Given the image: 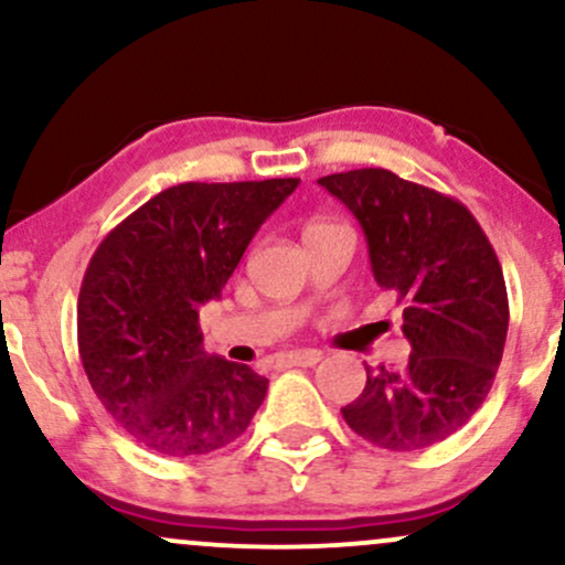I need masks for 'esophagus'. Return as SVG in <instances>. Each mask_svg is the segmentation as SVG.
Segmentation results:
<instances>
[{
  "label": "esophagus",
  "instance_id": "obj_1",
  "mask_svg": "<svg viewBox=\"0 0 565 565\" xmlns=\"http://www.w3.org/2000/svg\"><path fill=\"white\" fill-rule=\"evenodd\" d=\"M321 361L319 350H297V353L278 355V366H316Z\"/></svg>",
  "mask_w": 565,
  "mask_h": 565
}]
</instances>
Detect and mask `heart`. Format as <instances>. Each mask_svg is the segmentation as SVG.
<instances>
[{
  "instance_id": "b5f03b06",
  "label": "heart",
  "mask_w": 565,
  "mask_h": 565,
  "mask_svg": "<svg viewBox=\"0 0 565 565\" xmlns=\"http://www.w3.org/2000/svg\"><path fill=\"white\" fill-rule=\"evenodd\" d=\"M329 228H337V225H329V223H310L308 228H305V236H313V233H321V231H329Z\"/></svg>"
}]
</instances>
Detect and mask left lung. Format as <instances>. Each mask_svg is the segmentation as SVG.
<instances>
[{
	"mask_svg": "<svg viewBox=\"0 0 565 565\" xmlns=\"http://www.w3.org/2000/svg\"><path fill=\"white\" fill-rule=\"evenodd\" d=\"M366 236L374 281L404 302V372L366 366L342 406L350 430L391 451L454 436L481 408L508 340V287L489 238L457 199L369 167L319 180Z\"/></svg>",
	"mask_w": 565,
	"mask_h": 565,
	"instance_id": "1",
	"label": "left lung"
}]
</instances>
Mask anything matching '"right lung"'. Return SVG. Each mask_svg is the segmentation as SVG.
Returning <instances> with one entry per match:
<instances>
[{"label": "right lung", "mask_w": 565, "mask_h": 565, "mask_svg": "<svg viewBox=\"0 0 565 565\" xmlns=\"http://www.w3.org/2000/svg\"><path fill=\"white\" fill-rule=\"evenodd\" d=\"M300 178L180 183L103 238L76 302V340L106 412L146 449L199 457L249 427L268 380L201 348L199 308L220 300L255 233Z\"/></svg>", "instance_id": "add662e5"}]
</instances>
